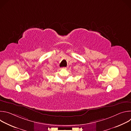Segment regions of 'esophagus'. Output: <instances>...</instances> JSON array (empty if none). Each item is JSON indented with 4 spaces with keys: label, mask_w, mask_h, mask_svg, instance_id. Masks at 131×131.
I'll return each mask as SVG.
<instances>
[{
    "label": "esophagus",
    "mask_w": 131,
    "mask_h": 131,
    "mask_svg": "<svg viewBox=\"0 0 131 131\" xmlns=\"http://www.w3.org/2000/svg\"><path fill=\"white\" fill-rule=\"evenodd\" d=\"M62 69H67V67H63V68H62Z\"/></svg>",
    "instance_id": "obj_1"
}]
</instances>
